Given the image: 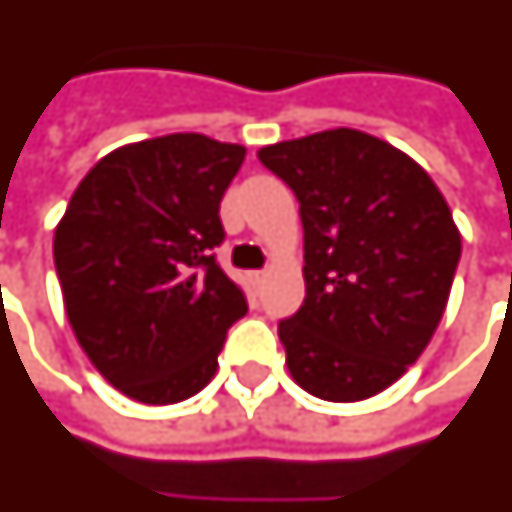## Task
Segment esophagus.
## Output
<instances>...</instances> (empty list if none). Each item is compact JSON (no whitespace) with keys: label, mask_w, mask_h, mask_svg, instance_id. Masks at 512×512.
Masks as SVG:
<instances>
[{"label":"esophagus","mask_w":512,"mask_h":512,"mask_svg":"<svg viewBox=\"0 0 512 512\" xmlns=\"http://www.w3.org/2000/svg\"><path fill=\"white\" fill-rule=\"evenodd\" d=\"M264 278H267V272H251L253 283H264Z\"/></svg>","instance_id":"34e87169"}]
</instances>
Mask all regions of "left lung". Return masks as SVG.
Listing matches in <instances>:
<instances>
[{
  "instance_id": "8db88e82",
  "label": "left lung",
  "mask_w": 512,
  "mask_h": 512,
  "mask_svg": "<svg viewBox=\"0 0 512 512\" xmlns=\"http://www.w3.org/2000/svg\"><path fill=\"white\" fill-rule=\"evenodd\" d=\"M294 190L305 231V302L278 324L305 393L352 404L417 363L447 308L461 231L428 171L363 130L259 149Z\"/></svg>"
}]
</instances>
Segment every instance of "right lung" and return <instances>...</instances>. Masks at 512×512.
I'll list each match as a JSON object with an SVG mask.
<instances>
[{
  "mask_svg": "<svg viewBox=\"0 0 512 512\" xmlns=\"http://www.w3.org/2000/svg\"><path fill=\"white\" fill-rule=\"evenodd\" d=\"M245 147L171 133L108 152L78 182L54 231L67 322L108 384L138 404H179L218 371L248 313L212 256L220 199Z\"/></svg>",
  "mask_w": 512,
  "mask_h": 512,
  "instance_id": "1",
  "label": "right lung"
}]
</instances>
